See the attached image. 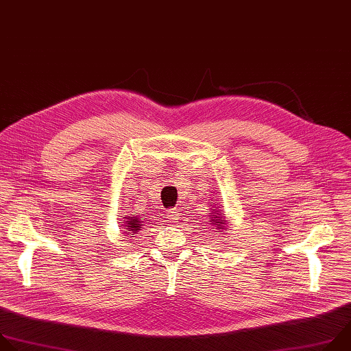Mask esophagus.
<instances>
[{
    "label": "esophagus",
    "mask_w": 351,
    "mask_h": 351,
    "mask_svg": "<svg viewBox=\"0 0 351 351\" xmlns=\"http://www.w3.org/2000/svg\"><path fill=\"white\" fill-rule=\"evenodd\" d=\"M178 212H177V208H169L167 212H166V219H167V221H176V220H178Z\"/></svg>",
    "instance_id": "esophagus-1"
}]
</instances>
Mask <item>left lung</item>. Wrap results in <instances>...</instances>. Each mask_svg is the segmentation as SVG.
<instances>
[{
    "label": "left lung",
    "instance_id": "left-lung-1",
    "mask_svg": "<svg viewBox=\"0 0 351 351\" xmlns=\"http://www.w3.org/2000/svg\"><path fill=\"white\" fill-rule=\"evenodd\" d=\"M212 212L213 213H208V216H212V220H210L208 223L215 224L219 228V231H224L227 220H226V216L223 215V210H220L219 207H213Z\"/></svg>",
    "mask_w": 351,
    "mask_h": 351
}]
</instances>
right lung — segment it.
<instances>
[{
	"instance_id": "obj_1",
	"label": "right lung",
	"mask_w": 351,
	"mask_h": 351,
	"mask_svg": "<svg viewBox=\"0 0 351 351\" xmlns=\"http://www.w3.org/2000/svg\"><path fill=\"white\" fill-rule=\"evenodd\" d=\"M123 221H124L123 227L125 228L127 235H135L139 230L143 228V226H144V219H139V217H136L135 215L124 217Z\"/></svg>"
}]
</instances>
